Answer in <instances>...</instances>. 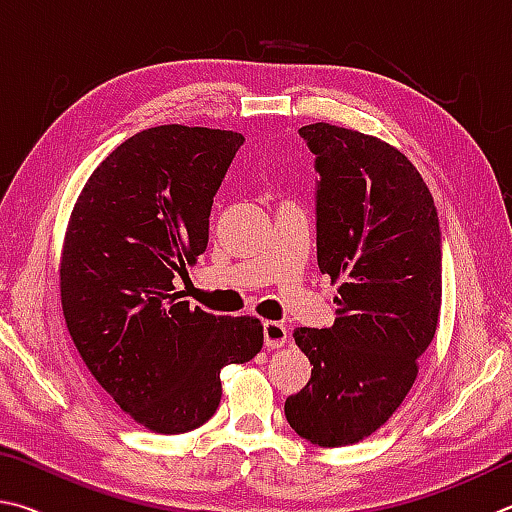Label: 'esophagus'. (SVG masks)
Instances as JSON below:
<instances>
[{"mask_svg": "<svg viewBox=\"0 0 512 512\" xmlns=\"http://www.w3.org/2000/svg\"><path fill=\"white\" fill-rule=\"evenodd\" d=\"M263 333H265L267 348H281L288 344V339H290V330H288V326L281 324V321H265Z\"/></svg>", "mask_w": 512, "mask_h": 512, "instance_id": "34e87169", "label": "esophagus"}]
</instances>
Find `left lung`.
I'll list each match as a JSON object with an SVG mask.
<instances>
[{
    "label": "left lung",
    "instance_id": "left-lung-1",
    "mask_svg": "<svg viewBox=\"0 0 512 512\" xmlns=\"http://www.w3.org/2000/svg\"><path fill=\"white\" fill-rule=\"evenodd\" d=\"M299 134L317 155V263L339 297L333 326L294 330L312 375L285 418L312 445L344 447L414 387L441 312V227L423 177L391 143L330 123Z\"/></svg>",
    "mask_w": 512,
    "mask_h": 512
}]
</instances>
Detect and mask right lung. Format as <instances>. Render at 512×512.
Wrapping results in <instances>:
<instances>
[{
	"mask_svg": "<svg viewBox=\"0 0 512 512\" xmlns=\"http://www.w3.org/2000/svg\"><path fill=\"white\" fill-rule=\"evenodd\" d=\"M240 132L157 125L89 175L60 251V301L89 373L150 432L184 434L222 398L220 371L263 348L256 317L191 308L175 290L209 242Z\"/></svg>",
	"mask_w": 512,
	"mask_h": 512,
	"instance_id": "1",
	"label": "right lung"
}]
</instances>
